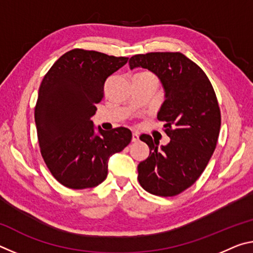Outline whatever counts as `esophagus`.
Segmentation results:
<instances>
[{"mask_svg":"<svg viewBox=\"0 0 253 253\" xmlns=\"http://www.w3.org/2000/svg\"><path fill=\"white\" fill-rule=\"evenodd\" d=\"M131 142H132V143L139 142V135L137 134V132H132V135H131Z\"/></svg>","mask_w":253,"mask_h":253,"instance_id":"1","label":"esophagus"}]
</instances>
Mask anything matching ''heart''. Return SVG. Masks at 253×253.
I'll use <instances>...</instances> for the list:
<instances>
[{
	"label": "heart",
	"instance_id": "heart-1",
	"mask_svg": "<svg viewBox=\"0 0 253 253\" xmlns=\"http://www.w3.org/2000/svg\"><path fill=\"white\" fill-rule=\"evenodd\" d=\"M136 76H152V77H154L152 74H149V72H140V74H137Z\"/></svg>",
	"mask_w": 253,
	"mask_h": 253
}]
</instances>
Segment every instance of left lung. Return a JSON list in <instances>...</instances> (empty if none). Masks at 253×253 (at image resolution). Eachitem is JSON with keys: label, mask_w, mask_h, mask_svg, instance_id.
Listing matches in <instances>:
<instances>
[{"label": "left lung", "mask_w": 253, "mask_h": 253, "mask_svg": "<svg viewBox=\"0 0 253 253\" xmlns=\"http://www.w3.org/2000/svg\"><path fill=\"white\" fill-rule=\"evenodd\" d=\"M130 69L140 67L160 78L165 90L158 121L165 122L170 138L166 146L149 135L140 140L149 155L138 164V182L158 196H175L196 182L207 168L221 127L216 95L205 72L181 52H149L129 59Z\"/></svg>", "instance_id": "1"}]
</instances>
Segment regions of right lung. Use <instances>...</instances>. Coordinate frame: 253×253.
Wrapping results in <instances>:
<instances>
[{"label":"right lung","mask_w":253,"mask_h":253,"mask_svg":"<svg viewBox=\"0 0 253 253\" xmlns=\"http://www.w3.org/2000/svg\"><path fill=\"white\" fill-rule=\"evenodd\" d=\"M128 58L74 49L62 54L40 84L36 108L38 140L46 168L63 186L95 187L108 174V160L131 140V131H109L91 118L104 98L105 81L126 65Z\"/></svg>","instance_id":"1"}]
</instances>
